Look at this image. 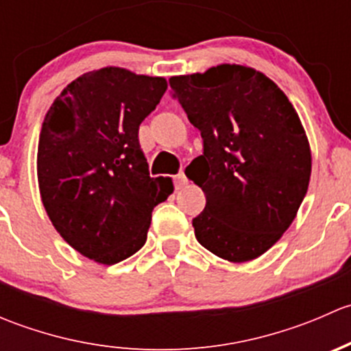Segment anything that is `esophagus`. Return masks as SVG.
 I'll list each match as a JSON object with an SVG mask.
<instances>
[{"instance_id":"1","label":"esophagus","mask_w":351,"mask_h":351,"mask_svg":"<svg viewBox=\"0 0 351 351\" xmlns=\"http://www.w3.org/2000/svg\"><path fill=\"white\" fill-rule=\"evenodd\" d=\"M186 183H189V178H186L185 173H183V171L178 173V175L175 176V186H176V189H183Z\"/></svg>"}]
</instances>
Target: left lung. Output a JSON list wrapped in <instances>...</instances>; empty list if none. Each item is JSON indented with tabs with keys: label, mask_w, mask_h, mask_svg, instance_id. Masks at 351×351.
Segmentation results:
<instances>
[{
	"label": "left lung",
	"mask_w": 351,
	"mask_h": 351,
	"mask_svg": "<svg viewBox=\"0 0 351 351\" xmlns=\"http://www.w3.org/2000/svg\"><path fill=\"white\" fill-rule=\"evenodd\" d=\"M200 130L204 154L185 175L205 193L197 241L232 263L270 250L295 219L311 178V147L295 108L260 71L221 64L169 77Z\"/></svg>",
	"instance_id": "left-lung-1"
}]
</instances>
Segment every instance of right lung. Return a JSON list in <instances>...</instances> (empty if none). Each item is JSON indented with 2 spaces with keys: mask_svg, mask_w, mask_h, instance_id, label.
<instances>
[{
  "mask_svg": "<svg viewBox=\"0 0 351 351\" xmlns=\"http://www.w3.org/2000/svg\"><path fill=\"white\" fill-rule=\"evenodd\" d=\"M168 83L101 67L69 83L42 123L37 176L56 231L83 256L115 265L144 246L173 183L151 178L139 125Z\"/></svg>",
  "mask_w": 351,
  "mask_h": 351,
  "instance_id": "obj_1",
  "label": "right lung"
}]
</instances>
